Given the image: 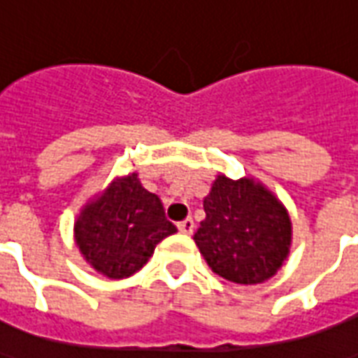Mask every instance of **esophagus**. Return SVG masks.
<instances>
[{"mask_svg":"<svg viewBox=\"0 0 358 358\" xmlns=\"http://www.w3.org/2000/svg\"><path fill=\"white\" fill-rule=\"evenodd\" d=\"M193 227H195V224H193V220L192 218H186V220H182L178 224V229L182 233H186V235H192L193 233Z\"/></svg>","mask_w":358,"mask_h":358,"instance_id":"esophagus-1","label":"esophagus"}]
</instances>
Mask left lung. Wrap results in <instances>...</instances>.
Returning <instances> with one entry per match:
<instances>
[{"instance_id":"8db88e82","label":"left lung","mask_w":358,"mask_h":358,"mask_svg":"<svg viewBox=\"0 0 358 358\" xmlns=\"http://www.w3.org/2000/svg\"><path fill=\"white\" fill-rule=\"evenodd\" d=\"M206 218L193 235L214 273L237 285H258L287 258L292 226L285 206L262 184L220 174L203 201Z\"/></svg>"}]
</instances>
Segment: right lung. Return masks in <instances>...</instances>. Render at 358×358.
I'll return each mask as SVG.
<instances>
[{
	"instance_id": "obj_1",
	"label": "right lung",
	"mask_w": 358,
	"mask_h": 358,
	"mask_svg": "<svg viewBox=\"0 0 358 358\" xmlns=\"http://www.w3.org/2000/svg\"><path fill=\"white\" fill-rule=\"evenodd\" d=\"M176 233L155 193L138 174L119 178L76 222V241L85 260L110 279H125L150 260L155 245Z\"/></svg>"
}]
</instances>
